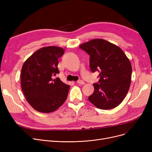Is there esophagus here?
Listing matches in <instances>:
<instances>
[{"label": "esophagus", "mask_w": 152, "mask_h": 152, "mask_svg": "<svg viewBox=\"0 0 152 152\" xmlns=\"http://www.w3.org/2000/svg\"><path fill=\"white\" fill-rule=\"evenodd\" d=\"M77 83L78 84H82V85H83V84H85V83H84L83 81H82V80H78V81H77Z\"/></svg>", "instance_id": "obj_1"}]
</instances>
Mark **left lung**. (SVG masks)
Listing matches in <instances>:
<instances>
[{
    "mask_svg": "<svg viewBox=\"0 0 152 152\" xmlns=\"http://www.w3.org/2000/svg\"><path fill=\"white\" fill-rule=\"evenodd\" d=\"M79 48L90 55L89 65L99 71V83L94 84V93L89 100L98 108L112 109L123 101L131 83L132 66L118 46L102 39L82 44Z\"/></svg>",
    "mask_w": 152,
    "mask_h": 152,
    "instance_id": "obj_1",
    "label": "left lung"
}]
</instances>
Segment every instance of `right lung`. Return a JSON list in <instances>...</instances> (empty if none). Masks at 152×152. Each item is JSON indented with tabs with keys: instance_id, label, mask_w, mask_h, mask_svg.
Returning <instances> with one entry per match:
<instances>
[{
	"instance_id": "add662e5",
	"label": "right lung",
	"mask_w": 152,
	"mask_h": 152,
	"mask_svg": "<svg viewBox=\"0 0 152 152\" xmlns=\"http://www.w3.org/2000/svg\"><path fill=\"white\" fill-rule=\"evenodd\" d=\"M63 49L49 46L36 51L23 63L21 72L23 92L29 105L41 113H51L65 102L69 86L60 79H53L59 73V57Z\"/></svg>"
}]
</instances>
